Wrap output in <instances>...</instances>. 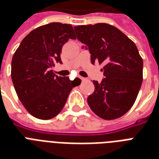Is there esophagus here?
<instances>
[{"mask_svg": "<svg viewBox=\"0 0 159 159\" xmlns=\"http://www.w3.org/2000/svg\"><path fill=\"white\" fill-rule=\"evenodd\" d=\"M81 80H82V82H85V81H87V78H85V77H80Z\"/></svg>", "mask_w": 159, "mask_h": 159, "instance_id": "1", "label": "esophagus"}]
</instances>
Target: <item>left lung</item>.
Wrapping results in <instances>:
<instances>
[{
	"label": "left lung",
	"mask_w": 159,
	"mask_h": 159,
	"mask_svg": "<svg viewBox=\"0 0 159 159\" xmlns=\"http://www.w3.org/2000/svg\"><path fill=\"white\" fill-rule=\"evenodd\" d=\"M74 30L89 49L92 64H104L105 78L100 83L92 82L90 108L104 120L120 118L134 104L143 82V59L135 43L109 24L75 26Z\"/></svg>",
	"instance_id": "left-lung-1"
}]
</instances>
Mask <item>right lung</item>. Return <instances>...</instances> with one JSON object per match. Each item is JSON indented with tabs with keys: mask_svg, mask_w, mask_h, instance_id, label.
<instances>
[{
	"mask_svg": "<svg viewBox=\"0 0 159 159\" xmlns=\"http://www.w3.org/2000/svg\"><path fill=\"white\" fill-rule=\"evenodd\" d=\"M77 38L72 25L58 22L34 29L24 38L11 62V79L19 99L35 118L49 120L66 104L73 81L51 68L62 62L60 53L69 39Z\"/></svg>",
	"mask_w": 159,
	"mask_h": 159,
	"instance_id": "add662e5",
	"label": "right lung"
}]
</instances>
